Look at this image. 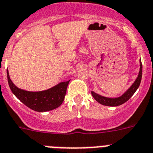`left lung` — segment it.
Masks as SVG:
<instances>
[{"instance_id":"left-lung-1","label":"left lung","mask_w":153,"mask_h":153,"mask_svg":"<svg viewBox=\"0 0 153 153\" xmlns=\"http://www.w3.org/2000/svg\"><path fill=\"white\" fill-rule=\"evenodd\" d=\"M142 62L140 60V70H139V75H138V77L136 78L135 81L133 83L132 85L129 87L128 91H125L123 94L121 95L119 97H116V98H110V97H105L100 96V95L97 94L96 93H94V91H91V94L94 97V98L97 101L98 103H100V104H103V105H105V106H111V107H116L119 106L121 104H124L126 101L131 98V96H132L134 94H135V91H137V89L139 88V85H140L141 79H142Z\"/></svg>"}]
</instances>
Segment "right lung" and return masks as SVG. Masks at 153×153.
I'll return each mask as SVG.
<instances>
[{
	"label": "right lung",
	"instance_id": "obj_1",
	"mask_svg": "<svg viewBox=\"0 0 153 153\" xmlns=\"http://www.w3.org/2000/svg\"><path fill=\"white\" fill-rule=\"evenodd\" d=\"M7 76L9 87L17 98L27 107L39 112L48 111L60 106L63 102L67 86L70 83V80L61 82L46 91L32 92L19 89L14 85L10 79L8 70H7Z\"/></svg>",
	"mask_w": 153,
	"mask_h": 153
}]
</instances>
